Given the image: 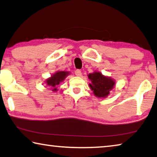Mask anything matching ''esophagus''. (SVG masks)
<instances>
[{
    "instance_id": "esophagus-1",
    "label": "esophagus",
    "mask_w": 157,
    "mask_h": 157,
    "mask_svg": "<svg viewBox=\"0 0 157 157\" xmlns=\"http://www.w3.org/2000/svg\"><path fill=\"white\" fill-rule=\"evenodd\" d=\"M75 74L76 76H78V77H80L82 76V71L80 70H76Z\"/></svg>"
}]
</instances>
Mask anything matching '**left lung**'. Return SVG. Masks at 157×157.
I'll list each match as a JSON object with an SVG mask.
<instances>
[{"label":"left lung","mask_w":157,"mask_h":157,"mask_svg":"<svg viewBox=\"0 0 157 157\" xmlns=\"http://www.w3.org/2000/svg\"><path fill=\"white\" fill-rule=\"evenodd\" d=\"M88 78L91 81V83H89L90 89L97 98H107L115 86L116 82L113 79L102 75L99 71L89 73Z\"/></svg>","instance_id":"obj_1"}]
</instances>
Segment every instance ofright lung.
Masks as SVG:
<instances>
[{
	"label": "right lung",
	"instance_id": "add662e5",
	"mask_svg": "<svg viewBox=\"0 0 157 157\" xmlns=\"http://www.w3.org/2000/svg\"><path fill=\"white\" fill-rule=\"evenodd\" d=\"M69 74H70V72H68V71H57L44 82L47 86L52 89V91H57V86L61 82L64 81L65 78Z\"/></svg>",
	"mask_w": 157,
	"mask_h": 157
}]
</instances>
